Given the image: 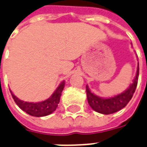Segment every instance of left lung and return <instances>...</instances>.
I'll return each instance as SVG.
<instances>
[{"label": "left lung", "mask_w": 147, "mask_h": 147, "mask_svg": "<svg viewBox=\"0 0 147 147\" xmlns=\"http://www.w3.org/2000/svg\"><path fill=\"white\" fill-rule=\"evenodd\" d=\"M139 78V63L137 67L136 76L133 80V82L130 85L126 91H124L121 94L111 98H103L96 96L95 94L91 92L88 86H86V94H87V99L89 106L91 108L98 112L99 113L109 115V114L114 113L117 111H119L128 104L130 99L133 97L135 92L137 83H138Z\"/></svg>", "instance_id": "left-lung-1"}]
</instances>
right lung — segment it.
<instances>
[{"mask_svg":"<svg viewBox=\"0 0 147 147\" xmlns=\"http://www.w3.org/2000/svg\"><path fill=\"white\" fill-rule=\"evenodd\" d=\"M64 87H65V82H62L50 98L40 102H28L20 100L12 93V92H10L15 103L19 106L21 109L32 116L41 117V116H48L55 110L59 103L61 92L63 91Z\"/></svg>","mask_w":147,"mask_h":147,"instance_id":"add662e5","label":"right lung"}]
</instances>
